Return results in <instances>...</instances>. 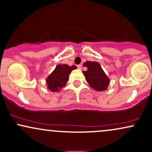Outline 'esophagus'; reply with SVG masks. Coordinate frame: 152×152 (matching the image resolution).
<instances>
[{
	"label": "esophagus",
	"mask_w": 152,
	"mask_h": 152,
	"mask_svg": "<svg viewBox=\"0 0 152 152\" xmlns=\"http://www.w3.org/2000/svg\"><path fill=\"white\" fill-rule=\"evenodd\" d=\"M77 68L78 69H82V65L81 64H79V65L77 66Z\"/></svg>",
	"instance_id": "1"
}]
</instances>
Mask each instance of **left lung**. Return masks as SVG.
Returning <instances> with one entry per match:
<instances>
[{
  "label": "left lung",
  "mask_w": 152,
  "mask_h": 152,
  "mask_svg": "<svg viewBox=\"0 0 152 152\" xmlns=\"http://www.w3.org/2000/svg\"><path fill=\"white\" fill-rule=\"evenodd\" d=\"M83 66L87 68V71H83L86 81L94 89L102 91L107 88L109 79L102 70L100 64L97 62L86 61Z\"/></svg>",
  "instance_id": "8db88e82"
}]
</instances>
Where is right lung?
Instances as JSON below:
<instances>
[{"mask_svg": "<svg viewBox=\"0 0 152 152\" xmlns=\"http://www.w3.org/2000/svg\"><path fill=\"white\" fill-rule=\"evenodd\" d=\"M76 69V66H69L66 64L57 66L46 80L48 89L51 91H58L69 81V76L71 71Z\"/></svg>", "mask_w": 152, "mask_h": 152, "instance_id": "1", "label": "right lung"}]
</instances>
